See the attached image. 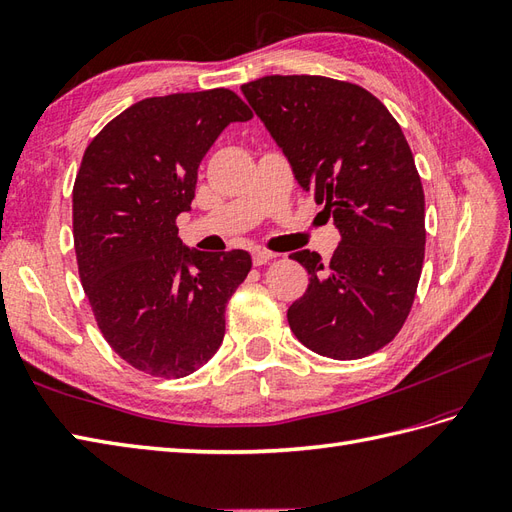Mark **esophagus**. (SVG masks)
<instances>
[{
    "mask_svg": "<svg viewBox=\"0 0 512 512\" xmlns=\"http://www.w3.org/2000/svg\"><path fill=\"white\" fill-rule=\"evenodd\" d=\"M274 257H277V255L270 253V251H255L253 253V264L255 266H264V264H268V261H272Z\"/></svg>",
    "mask_w": 512,
    "mask_h": 512,
    "instance_id": "esophagus-1",
    "label": "esophagus"
}]
</instances>
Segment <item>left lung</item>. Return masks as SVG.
<instances>
[{
    "instance_id": "obj_1",
    "label": "left lung",
    "mask_w": 512,
    "mask_h": 512,
    "mask_svg": "<svg viewBox=\"0 0 512 512\" xmlns=\"http://www.w3.org/2000/svg\"><path fill=\"white\" fill-rule=\"evenodd\" d=\"M303 190L342 233L329 264L298 251L309 287L287 309L309 350L372 355L402 329L424 266V188L398 121L368 90L322 75H266L242 86Z\"/></svg>"
}]
</instances>
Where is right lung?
<instances>
[{
    "mask_svg": "<svg viewBox=\"0 0 512 512\" xmlns=\"http://www.w3.org/2000/svg\"><path fill=\"white\" fill-rule=\"evenodd\" d=\"M248 119L229 88L149 97L84 151L73 186L77 270L110 348L149 376L183 378L214 357L225 307L251 272L246 251H190L177 229L205 153Z\"/></svg>",
    "mask_w": 512,
    "mask_h": 512,
    "instance_id": "obj_1",
    "label": "right lung"
}]
</instances>
